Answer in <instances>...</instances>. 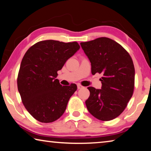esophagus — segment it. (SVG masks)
I'll list each match as a JSON object with an SVG mask.
<instances>
[{"label":"esophagus","mask_w":151,"mask_h":151,"mask_svg":"<svg viewBox=\"0 0 151 151\" xmlns=\"http://www.w3.org/2000/svg\"><path fill=\"white\" fill-rule=\"evenodd\" d=\"M77 88L78 89H81V88H83V86H82L80 84H78L77 85Z\"/></svg>","instance_id":"obj_1"}]
</instances>
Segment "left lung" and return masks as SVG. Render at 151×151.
<instances>
[{
    "mask_svg": "<svg viewBox=\"0 0 151 151\" xmlns=\"http://www.w3.org/2000/svg\"><path fill=\"white\" fill-rule=\"evenodd\" d=\"M91 63V73L103 74L101 89L89 86L85 103L97 119L109 121L119 116L127 106L134 87V66L129 53L114 40L101 37L81 42Z\"/></svg>",
    "mask_w": 151,
    "mask_h": 151,
    "instance_id": "left-lung-1",
    "label": "left lung"
}]
</instances>
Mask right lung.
Returning <instances> with one entry per match:
<instances>
[{
  "label": "right lung",
  "instance_id": "1",
  "mask_svg": "<svg viewBox=\"0 0 151 151\" xmlns=\"http://www.w3.org/2000/svg\"><path fill=\"white\" fill-rule=\"evenodd\" d=\"M79 48L77 42L47 40L37 42L24 54L18 74V90L25 109L38 121L52 122L65 112L77 86H62L55 78Z\"/></svg>",
  "mask_w": 151,
  "mask_h": 151
}]
</instances>
